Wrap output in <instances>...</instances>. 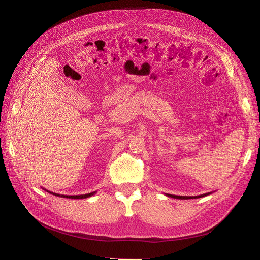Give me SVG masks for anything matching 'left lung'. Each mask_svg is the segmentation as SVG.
<instances>
[{"label": "left lung", "mask_w": 260, "mask_h": 260, "mask_svg": "<svg viewBox=\"0 0 260 260\" xmlns=\"http://www.w3.org/2000/svg\"><path fill=\"white\" fill-rule=\"evenodd\" d=\"M210 194H212V193L210 192V193H206V194L198 195V196H177V195H172V194H166V195L168 197L175 198V199H196V198H201V197H204V196H208Z\"/></svg>", "instance_id": "8db88e82"}]
</instances>
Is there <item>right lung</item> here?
I'll list each match as a JSON object with an SVG mask.
<instances>
[{
    "instance_id": "1",
    "label": "right lung",
    "mask_w": 260,
    "mask_h": 260,
    "mask_svg": "<svg viewBox=\"0 0 260 260\" xmlns=\"http://www.w3.org/2000/svg\"><path fill=\"white\" fill-rule=\"evenodd\" d=\"M43 189H45V188H43ZM45 190H46V192L54 195V196H59V197H63V198H70V199H84V198L91 197L92 195L97 193V192H92V193H88V194H85V195H60V194H56V193H51L47 189H45Z\"/></svg>"
}]
</instances>
